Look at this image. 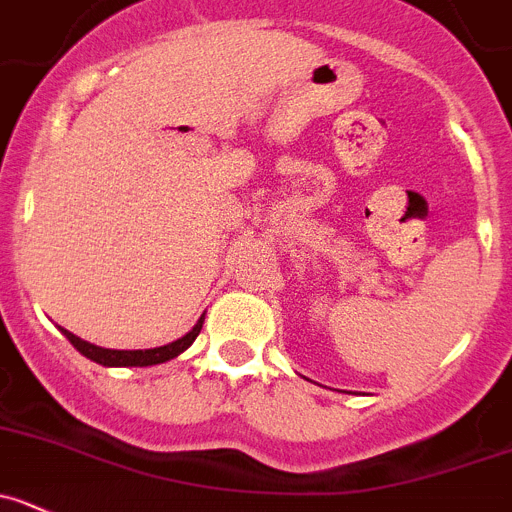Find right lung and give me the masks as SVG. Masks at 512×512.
<instances>
[{"mask_svg":"<svg viewBox=\"0 0 512 512\" xmlns=\"http://www.w3.org/2000/svg\"><path fill=\"white\" fill-rule=\"evenodd\" d=\"M202 326H204V315L197 321V326L186 333V336L176 338L174 343H166V346L143 348V351H113V348H103V346H95V343L83 341V338H78L75 333L65 331V328H60V331H62V336L68 338V341L73 343V346L78 348L85 358H90V361H95V364H100V366H108V369H118V366L166 364V361H171V358H176L179 353H184L186 348L194 343V338L199 336Z\"/></svg>","mask_w":512,"mask_h":512,"instance_id":"add662e5","label":"right lung"}]
</instances>
